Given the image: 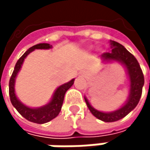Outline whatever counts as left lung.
<instances>
[{
  "label": "left lung",
  "mask_w": 150,
  "mask_h": 150,
  "mask_svg": "<svg viewBox=\"0 0 150 150\" xmlns=\"http://www.w3.org/2000/svg\"><path fill=\"white\" fill-rule=\"evenodd\" d=\"M111 52L102 54L103 62H117L124 66L129 79V95L126 103L120 108L112 112H102L93 108L88 103V99L84 97L86 104L90 112L101 121L105 122H116L125 117L130 113L138 104L142 96V87L144 85V76L141 67L135 57L129 53L123 46L115 41H110Z\"/></svg>",
  "instance_id": "obj_1"
}]
</instances>
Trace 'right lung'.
<instances>
[{"mask_svg":"<svg viewBox=\"0 0 150 150\" xmlns=\"http://www.w3.org/2000/svg\"><path fill=\"white\" fill-rule=\"evenodd\" d=\"M49 48H52V45L48 43H39V44H36L29 47L22 54V56L17 61L15 66L14 72L9 80V96H10V101H11L12 105L25 119H27L29 122L38 123V124H42L47 122H50L51 120H53L59 115L62 109V103H63L65 93L70 88V87L74 84V81H75V79H72L69 82L59 86L55 89L50 102L44 106H42L39 108L28 107L25 104H23L17 98L15 90V79L19 71L21 69V66L23 64L25 58L35 49H49Z\"/></svg>","mask_w":150,"mask_h":150,"instance_id":"obj_1","label":"right lung"}]
</instances>
